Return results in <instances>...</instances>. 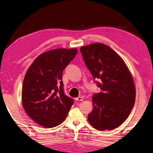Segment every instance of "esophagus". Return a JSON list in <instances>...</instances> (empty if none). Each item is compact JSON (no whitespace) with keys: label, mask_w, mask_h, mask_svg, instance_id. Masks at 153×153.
<instances>
[{"label":"esophagus","mask_w":153,"mask_h":153,"mask_svg":"<svg viewBox=\"0 0 153 153\" xmlns=\"http://www.w3.org/2000/svg\"><path fill=\"white\" fill-rule=\"evenodd\" d=\"M75 100L76 101H82V98L81 97H79L77 98H76Z\"/></svg>","instance_id":"1"}]
</instances>
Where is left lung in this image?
<instances>
[{"label":"left lung","mask_w":153,"mask_h":153,"mask_svg":"<svg viewBox=\"0 0 153 153\" xmlns=\"http://www.w3.org/2000/svg\"><path fill=\"white\" fill-rule=\"evenodd\" d=\"M83 60L101 92L92 98L89 123L98 131L114 129L125 122L135 100L134 79L123 59L106 45L96 43L81 47Z\"/></svg>","instance_id":"8db88e82"}]
</instances>
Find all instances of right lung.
Returning a JSON list of instances; mask_svg holds the SVG:
<instances>
[{
    "instance_id": "right-lung-1",
    "label": "right lung",
    "mask_w": 153,
    "mask_h": 153,
    "mask_svg": "<svg viewBox=\"0 0 153 153\" xmlns=\"http://www.w3.org/2000/svg\"><path fill=\"white\" fill-rule=\"evenodd\" d=\"M77 53L76 48H56L39 55L26 73L22 104L33 120L44 127L62 123L74 100L64 92L62 72Z\"/></svg>"
}]
</instances>
